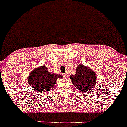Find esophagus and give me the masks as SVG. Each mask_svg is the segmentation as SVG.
<instances>
[{
	"label": "esophagus",
	"mask_w": 127,
	"mask_h": 127,
	"mask_svg": "<svg viewBox=\"0 0 127 127\" xmlns=\"http://www.w3.org/2000/svg\"><path fill=\"white\" fill-rule=\"evenodd\" d=\"M63 76H64V78H68V74H67V73L64 74Z\"/></svg>",
	"instance_id": "esophagus-1"
}]
</instances>
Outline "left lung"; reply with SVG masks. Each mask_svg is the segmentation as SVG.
<instances>
[{
	"instance_id": "8db88e82",
	"label": "left lung",
	"mask_w": 127,
	"mask_h": 127,
	"mask_svg": "<svg viewBox=\"0 0 127 127\" xmlns=\"http://www.w3.org/2000/svg\"><path fill=\"white\" fill-rule=\"evenodd\" d=\"M75 75L70 76L76 89L81 91L88 92L93 89L97 84V75L93 68L79 64L76 68Z\"/></svg>"
}]
</instances>
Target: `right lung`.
<instances>
[{
	"label": "right lung",
	"mask_w": 127,
	"mask_h": 127,
	"mask_svg": "<svg viewBox=\"0 0 127 127\" xmlns=\"http://www.w3.org/2000/svg\"><path fill=\"white\" fill-rule=\"evenodd\" d=\"M63 78L59 74L49 72L47 67L43 65L34 68L27 77L29 84L35 93H43L54 88L58 78Z\"/></svg>",
	"instance_id": "add662e5"
}]
</instances>
